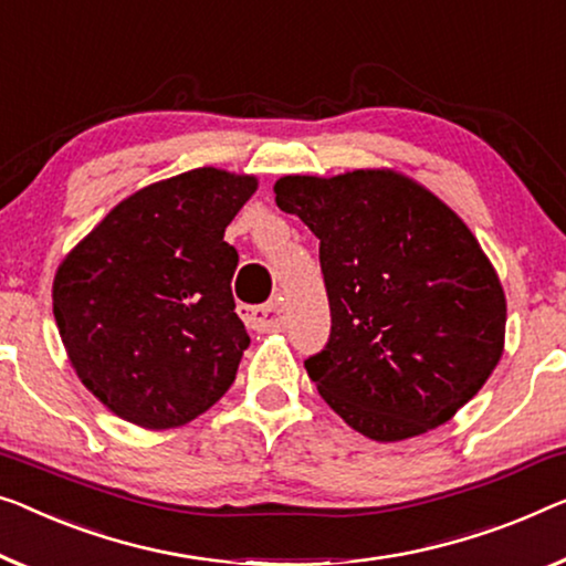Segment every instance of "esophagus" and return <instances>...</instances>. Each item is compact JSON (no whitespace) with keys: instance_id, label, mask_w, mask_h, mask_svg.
Listing matches in <instances>:
<instances>
[{"instance_id":"esophagus-1","label":"esophagus","mask_w":566,"mask_h":566,"mask_svg":"<svg viewBox=\"0 0 566 566\" xmlns=\"http://www.w3.org/2000/svg\"><path fill=\"white\" fill-rule=\"evenodd\" d=\"M241 317L254 331H282V327H286V307L282 300H272L266 305L241 307Z\"/></svg>"}]
</instances>
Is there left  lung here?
<instances>
[{
    "label": "left lung",
    "mask_w": 566,
    "mask_h": 566,
    "mask_svg": "<svg viewBox=\"0 0 566 566\" xmlns=\"http://www.w3.org/2000/svg\"><path fill=\"white\" fill-rule=\"evenodd\" d=\"M276 206L319 239L331 337L305 360L356 432L399 442L444 424L503 353L499 274L440 198L391 170L290 175Z\"/></svg>",
    "instance_id": "obj_1"
}]
</instances>
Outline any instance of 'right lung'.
Listing matches in <instances>:
<instances>
[{
  "label": "right lung",
  "mask_w": 566,
  "mask_h": 566,
  "mask_svg": "<svg viewBox=\"0 0 566 566\" xmlns=\"http://www.w3.org/2000/svg\"><path fill=\"white\" fill-rule=\"evenodd\" d=\"M256 190L213 167L119 202L57 269L53 315L86 389L126 421L167 429L231 389L249 333L226 226Z\"/></svg>",
  "instance_id": "obj_1"
}]
</instances>
